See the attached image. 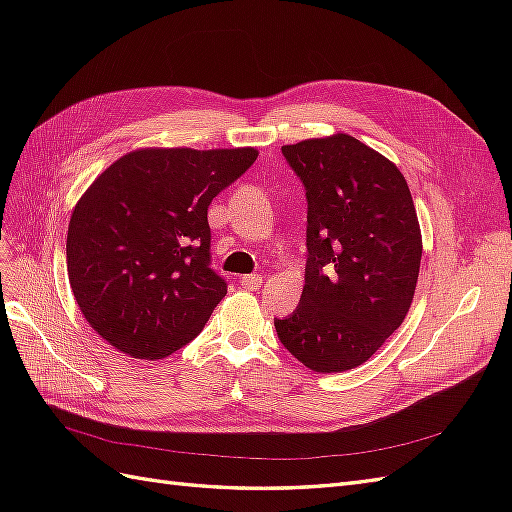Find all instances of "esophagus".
<instances>
[{
  "label": "esophagus",
  "mask_w": 512,
  "mask_h": 512,
  "mask_svg": "<svg viewBox=\"0 0 512 512\" xmlns=\"http://www.w3.org/2000/svg\"><path fill=\"white\" fill-rule=\"evenodd\" d=\"M239 282L245 290H258L262 286V277L260 275H243Z\"/></svg>",
  "instance_id": "esophagus-1"
}]
</instances>
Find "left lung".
Wrapping results in <instances>:
<instances>
[{"label":"left lung","mask_w":512,"mask_h":512,"mask_svg":"<svg viewBox=\"0 0 512 512\" xmlns=\"http://www.w3.org/2000/svg\"><path fill=\"white\" fill-rule=\"evenodd\" d=\"M282 153L307 190V271L299 307L275 331L312 371H348L410 312L423 256L414 200L395 162L350 134Z\"/></svg>","instance_id":"obj_1"}]
</instances>
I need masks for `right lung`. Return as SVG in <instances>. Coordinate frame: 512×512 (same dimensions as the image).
<instances>
[{
	"mask_svg": "<svg viewBox=\"0 0 512 512\" xmlns=\"http://www.w3.org/2000/svg\"><path fill=\"white\" fill-rule=\"evenodd\" d=\"M256 158L254 147H143L89 185L68 226V280L104 342L158 361L203 331L226 294L209 269L207 209Z\"/></svg>",
	"mask_w": 512,
	"mask_h": 512,
	"instance_id": "obj_1",
	"label": "right lung"
}]
</instances>
